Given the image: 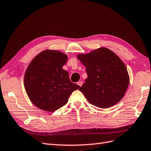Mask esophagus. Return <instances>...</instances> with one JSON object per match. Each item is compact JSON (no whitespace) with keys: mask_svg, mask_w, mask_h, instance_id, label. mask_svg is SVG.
<instances>
[{"mask_svg":"<svg viewBox=\"0 0 151 151\" xmlns=\"http://www.w3.org/2000/svg\"><path fill=\"white\" fill-rule=\"evenodd\" d=\"M77 84H78V85L80 86V87H81L82 86V84H83V82H82V81H80V82H78V83H77Z\"/></svg>","mask_w":151,"mask_h":151,"instance_id":"obj_1","label":"esophagus"}]
</instances>
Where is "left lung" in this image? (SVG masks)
<instances>
[{"instance_id": "obj_1", "label": "left lung", "mask_w": 151, "mask_h": 151, "mask_svg": "<svg viewBox=\"0 0 151 151\" xmlns=\"http://www.w3.org/2000/svg\"><path fill=\"white\" fill-rule=\"evenodd\" d=\"M77 58L86 68L87 78L79 90L90 104L107 109L123 99L130 78L127 68L109 49L101 47Z\"/></svg>"}]
</instances>
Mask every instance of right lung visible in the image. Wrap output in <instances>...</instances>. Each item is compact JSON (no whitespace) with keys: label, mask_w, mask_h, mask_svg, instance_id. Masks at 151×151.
<instances>
[{"label":"right lung","mask_w":151,"mask_h":151,"mask_svg":"<svg viewBox=\"0 0 151 151\" xmlns=\"http://www.w3.org/2000/svg\"><path fill=\"white\" fill-rule=\"evenodd\" d=\"M68 55L57 50H45L29 63L24 75L26 92L35 106L53 112L68 103L69 97L80 86L70 81L63 69Z\"/></svg>","instance_id":"obj_1"}]
</instances>
